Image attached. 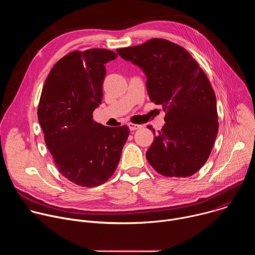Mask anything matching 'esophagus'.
Listing matches in <instances>:
<instances>
[{
    "instance_id": "esophagus-1",
    "label": "esophagus",
    "mask_w": 255,
    "mask_h": 255,
    "mask_svg": "<svg viewBox=\"0 0 255 255\" xmlns=\"http://www.w3.org/2000/svg\"><path fill=\"white\" fill-rule=\"evenodd\" d=\"M128 127L131 131H134V130H137V129H140L142 128L143 126L142 125H139V124H136V123H128Z\"/></svg>"
}]
</instances>
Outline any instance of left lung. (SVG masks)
<instances>
[{
	"label": "left lung",
	"mask_w": 255,
	"mask_h": 255,
	"mask_svg": "<svg viewBox=\"0 0 255 255\" xmlns=\"http://www.w3.org/2000/svg\"><path fill=\"white\" fill-rule=\"evenodd\" d=\"M117 52L142 68L150 101L165 112V124L146 152L149 164L164 176L193 175L208 160L219 129L208 77L187 49L166 39L152 38Z\"/></svg>",
	"instance_id": "left-lung-1"
}]
</instances>
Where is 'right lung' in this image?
Masks as SVG:
<instances>
[{
	"label": "right lung",
	"instance_id": "1",
	"mask_svg": "<svg viewBox=\"0 0 255 255\" xmlns=\"http://www.w3.org/2000/svg\"><path fill=\"white\" fill-rule=\"evenodd\" d=\"M111 50H75L60 58L46 78L38 104V120L46 146L59 172L81 187H98L120 161L130 130L108 127L93 119L102 103L105 63Z\"/></svg>",
	"mask_w": 255,
	"mask_h": 255
}]
</instances>
